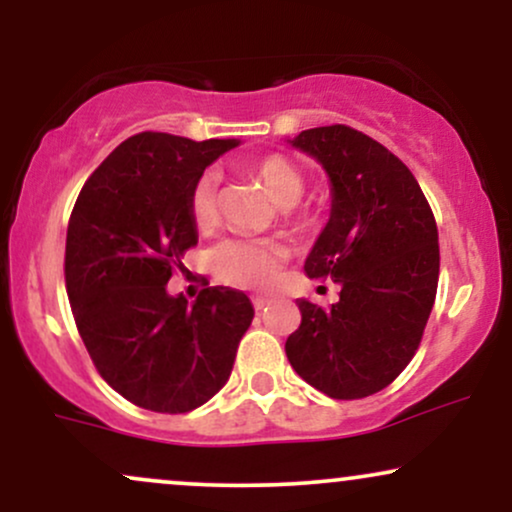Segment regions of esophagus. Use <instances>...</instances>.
Segmentation results:
<instances>
[{
    "instance_id": "esophagus-1",
    "label": "esophagus",
    "mask_w": 512,
    "mask_h": 512,
    "mask_svg": "<svg viewBox=\"0 0 512 512\" xmlns=\"http://www.w3.org/2000/svg\"><path fill=\"white\" fill-rule=\"evenodd\" d=\"M267 305H269V298H264V296H252V308H255V310L267 308Z\"/></svg>"
}]
</instances>
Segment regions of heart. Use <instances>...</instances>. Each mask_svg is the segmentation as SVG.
Masks as SVG:
<instances>
[{"instance_id": "obj_1", "label": "heart", "mask_w": 512, "mask_h": 512, "mask_svg": "<svg viewBox=\"0 0 512 512\" xmlns=\"http://www.w3.org/2000/svg\"><path fill=\"white\" fill-rule=\"evenodd\" d=\"M250 173L264 182L269 195L281 207H286L291 216H296L298 221L310 219L308 211L296 207L308 180L291 158L281 154L260 156L250 163ZM219 185L221 178L216 170H204L192 182L190 195H187V211L199 231H207L219 219ZM286 260H289V250L269 238L236 236L223 240L211 252V264H214L219 279L226 284L243 286V289H269L279 281Z\"/></svg>"}]
</instances>
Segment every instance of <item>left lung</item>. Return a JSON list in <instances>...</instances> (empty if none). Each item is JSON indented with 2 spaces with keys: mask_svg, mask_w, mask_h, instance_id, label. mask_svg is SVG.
I'll return each mask as SVG.
<instances>
[{
  "mask_svg": "<svg viewBox=\"0 0 512 512\" xmlns=\"http://www.w3.org/2000/svg\"><path fill=\"white\" fill-rule=\"evenodd\" d=\"M322 163L332 214L305 260L310 279L342 286L332 308L301 298L286 339L298 375L332 399L375 395L409 366L436 301L440 250L433 211L411 170L346 125L291 139Z\"/></svg>",
  "mask_w": 512,
  "mask_h": 512,
  "instance_id": "8db88e82",
  "label": "left lung"
}]
</instances>
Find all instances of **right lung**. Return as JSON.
<instances>
[{
    "label": "right lung",
    "instance_id": "right-lung-1",
    "mask_svg": "<svg viewBox=\"0 0 512 512\" xmlns=\"http://www.w3.org/2000/svg\"><path fill=\"white\" fill-rule=\"evenodd\" d=\"M238 139L142 132L84 182L67 226L64 281L101 378L137 407L185 414L226 385L252 315L250 298L209 286L187 305L166 284L197 245L192 182Z\"/></svg>",
    "mask_w": 512,
    "mask_h": 512
}]
</instances>
